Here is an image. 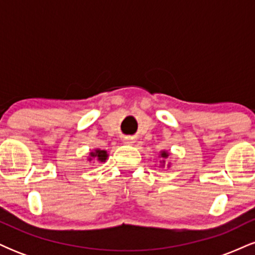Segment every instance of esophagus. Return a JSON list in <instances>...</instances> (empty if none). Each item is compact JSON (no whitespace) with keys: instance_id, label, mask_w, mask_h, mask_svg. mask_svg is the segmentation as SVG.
Returning a JSON list of instances; mask_svg holds the SVG:
<instances>
[{"instance_id":"1","label":"esophagus","mask_w":255,"mask_h":255,"mask_svg":"<svg viewBox=\"0 0 255 255\" xmlns=\"http://www.w3.org/2000/svg\"><path fill=\"white\" fill-rule=\"evenodd\" d=\"M133 142V139H130V137H126L125 139V144H131Z\"/></svg>"}]
</instances>
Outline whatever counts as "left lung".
<instances>
[{
  "label": "left lung",
  "instance_id": "8db88e82",
  "mask_svg": "<svg viewBox=\"0 0 255 255\" xmlns=\"http://www.w3.org/2000/svg\"><path fill=\"white\" fill-rule=\"evenodd\" d=\"M160 157L164 158V159H165V158L169 157V153H168V152H166V151H162V152H160ZM163 163H165V160H163ZM163 166H164V164H163ZM168 166H169V165H168Z\"/></svg>",
  "mask_w": 255,
  "mask_h": 255
}]
</instances>
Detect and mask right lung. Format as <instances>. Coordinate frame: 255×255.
<instances>
[{
  "label": "right lung",
  "instance_id": "obj_1",
  "mask_svg": "<svg viewBox=\"0 0 255 255\" xmlns=\"http://www.w3.org/2000/svg\"><path fill=\"white\" fill-rule=\"evenodd\" d=\"M93 158H95V159H97L98 162H105L108 158V152L105 150H99V148H96L93 152H90L89 160H92Z\"/></svg>",
  "mask_w": 255,
  "mask_h": 255
}]
</instances>
